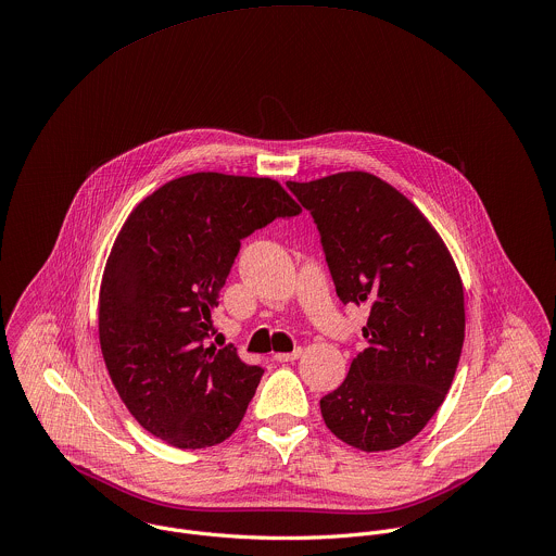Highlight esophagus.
Instances as JSON below:
<instances>
[{
    "label": "esophagus",
    "instance_id": "1",
    "mask_svg": "<svg viewBox=\"0 0 556 556\" xmlns=\"http://www.w3.org/2000/svg\"><path fill=\"white\" fill-rule=\"evenodd\" d=\"M301 353H303V349L299 346V349H294V351H290V353H275V359H277V362H292V359H299Z\"/></svg>",
    "mask_w": 556,
    "mask_h": 556
}]
</instances>
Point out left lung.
<instances>
[{
	"label": "left lung",
	"instance_id": "1",
	"mask_svg": "<svg viewBox=\"0 0 556 556\" xmlns=\"http://www.w3.org/2000/svg\"><path fill=\"white\" fill-rule=\"evenodd\" d=\"M312 214L342 303L368 305L366 349L320 400L336 439L359 452L413 441L445 402L465 340V292L443 238L368 172L288 180Z\"/></svg>",
	"mask_w": 556,
	"mask_h": 556
}]
</instances>
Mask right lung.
<instances>
[{"mask_svg":"<svg viewBox=\"0 0 556 556\" xmlns=\"http://www.w3.org/2000/svg\"><path fill=\"white\" fill-rule=\"evenodd\" d=\"M301 207L268 176L197 172L139 201L109 253L98 331L111 382L150 434L178 450L227 441L264 368L205 346L242 238Z\"/></svg>","mask_w":556,"mask_h":556,"instance_id":"1","label":"right lung"}]
</instances>
